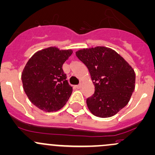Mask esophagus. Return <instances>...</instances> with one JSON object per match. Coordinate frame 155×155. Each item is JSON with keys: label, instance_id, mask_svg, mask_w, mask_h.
I'll return each instance as SVG.
<instances>
[{"label": "esophagus", "instance_id": "esophagus-1", "mask_svg": "<svg viewBox=\"0 0 155 155\" xmlns=\"http://www.w3.org/2000/svg\"><path fill=\"white\" fill-rule=\"evenodd\" d=\"M82 84H79V85H76V87L77 89H80V88H82Z\"/></svg>", "mask_w": 155, "mask_h": 155}]
</instances>
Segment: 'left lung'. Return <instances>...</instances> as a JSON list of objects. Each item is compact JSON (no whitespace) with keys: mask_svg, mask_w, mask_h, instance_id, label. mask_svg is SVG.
I'll return each mask as SVG.
<instances>
[{"mask_svg":"<svg viewBox=\"0 0 155 155\" xmlns=\"http://www.w3.org/2000/svg\"><path fill=\"white\" fill-rule=\"evenodd\" d=\"M76 56L88 69L95 92L87 99L94 116L107 118L117 114L129 102L135 88V72L120 54L105 47L84 48Z\"/></svg>","mask_w":155,"mask_h":155,"instance_id":"obj_1","label":"left lung"}]
</instances>
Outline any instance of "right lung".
Masks as SVG:
<instances>
[{"instance_id": "right-lung-1", "label": "right lung", "mask_w": 155, "mask_h": 155, "mask_svg": "<svg viewBox=\"0 0 155 155\" xmlns=\"http://www.w3.org/2000/svg\"><path fill=\"white\" fill-rule=\"evenodd\" d=\"M72 53L71 49L50 47L37 51L26 64L21 73L23 87L30 102L40 110H58L71 97L73 88L62 66Z\"/></svg>"}]
</instances>
